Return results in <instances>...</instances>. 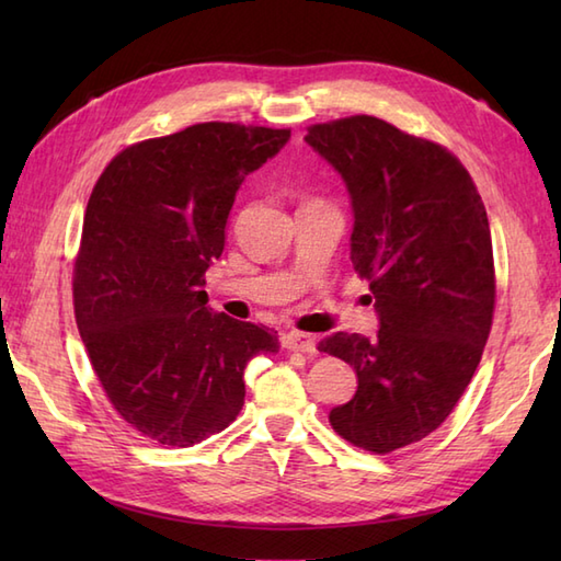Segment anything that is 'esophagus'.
<instances>
[{"label": "esophagus", "mask_w": 561, "mask_h": 561, "mask_svg": "<svg viewBox=\"0 0 561 561\" xmlns=\"http://www.w3.org/2000/svg\"><path fill=\"white\" fill-rule=\"evenodd\" d=\"M284 350L289 352H301V354H313L318 347V340L316 335H308V332H287V335L282 337Z\"/></svg>", "instance_id": "1"}]
</instances>
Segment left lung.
Instances as JSON below:
<instances>
[{"label": "left lung", "instance_id": "left-lung-1", "mask_svg": "<svg viewBox=\"0 0 561 561\" xmlns=\"http://www.w3.org/2000/svg\"><path fill=\"white\" fill-rule=\"evenodd\" d=\"M352 197V265L376 299L378 335L318 344L356 371L330 424L390 453L440 426L472 380L494 316L492 233L482 197L448 149L371 115L311 125L304 137Z\"/></svg>", "mask_w": 561, "mask_h": 561}]
</instances>
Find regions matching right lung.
Wrapping results in <instances>:
<instances>
[{"label": "right lung", "instance_id": "add662e5", "mask_svg": "<svg viewBox=\"0 0 561 561\" xmlns=\"http://www.w3.org/2000/svg\"><path fill=\"white\" fill-rule=\"evenodd\" d=\"M289 137L199 123L123 149L89 197L71 282L79 335L117 414L161 446L224 432L248 362L279 350L274 332L211 313L205 272L238 187Z\"/></svg>", "mask_w": 561, "mask_h": 561}]
</instances>
